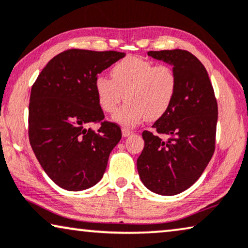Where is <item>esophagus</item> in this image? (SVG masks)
I'll list each match as a JSON object with an SVG mask.
<instances>
[{"mask_svg": "<svg viewBox=\"0 0 248 248\" xmlns=\"http://www.w3.org/2000/svg\"><path fill=\"white\" fill-rule=\"evenodd\" d=\"M132 135V131L129 130V129L127 128H123V136L124 137H128V136Z\"/></svg>", "mask_w": 248, "mask_h": 248, "instance_id": "obj_1", "label": "esophagus"}]
</instances>
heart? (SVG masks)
<instances>
[{
	"instance_id": "b5f03b06",
	"label": "heart",
	"mask_w": 248,
	"mask_h": 248,
	"mask_svg": "<svg viewBox=\"0 0 248 248\" xmlns=\"http://www.w3.org/2000/svg\"><path fill=\"white\" fill-rule=\"evenodd\" d=\"M111 78L99 75L94 81L101 110L111 113L124 99L127 101L112 119L124 127H135L145 118L159 119L165 114L177 92V74L169 64H154L147 59L128 56L111 68Z\"/></svg>"
}]
</instances>
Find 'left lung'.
I'll list each match as a JSON object with an SVG mask.
<instances>
[{"mask_svg":"<svg viewBox=\"0 0 248 248\" xmlns=\"http://www.w3.org/2000/svg\"><path fill=\"white\" fill-rule=\"evenodd\" d=\"M148 56L173 65L179 84L169 111L153 124L155 134L142 131L137 170L152 192L174 195L197 182L214 155L218 104L207 69L194 55L173 49Z\"/></svg>","mask_w":248,"mask_h":248,"instance_id":"left-lung-1","label":"left lung"}]
</instances>
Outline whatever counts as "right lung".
<instances>
[{
	"label": "right lung",
	"instance_id": "add662e5",
	"mask_svg": "<svg viewBox=\"0 0 248 248\" xmlns=\"http://www.w3.org/2000/svg\"><path fill=\"white\" fill-rule=\"evenodd\" d=\"M119 51L68 49L55 56L31 88L29 140L38 162L58 186H95L121 139L119 125L104 119L94 81L124 58ZM99 123L95 132L89 127Z\"/></svg>",
	"mask_w": 248,
	"mask_h": 248
}]
</instances>
